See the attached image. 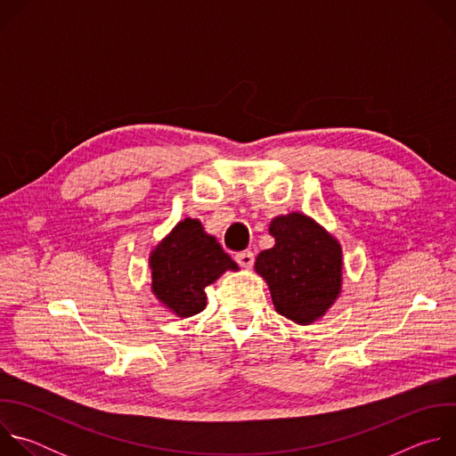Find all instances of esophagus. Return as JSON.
<instances>
[{
    "instance_id": "1",
    "label": "esophagus",
    "mask_w": 456,
    "mask_h": 456,
    "mask_svg": "<svg viewBox=\"0 0 456 456\" xmlns=\"http://www.w3.org/2000/svg\"><path fill=\"white\" fill-rule=\"evenodd\" d=\"M234 259H236L240 267H243V269H250V267L254 265V252H252V250L238 252V254L234 256Z\"/></svg>"
}]
</instances>
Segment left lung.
Returning <instances> with one entry per match:
<instances>
[{
    "label": "left lung",
    "instance_id": "left-lung-1",
    "mask_svg": "<svg viewBox=\"0 0 456 456\" xmlns=\"http://www.w3.org/2000/svg\"><path fill=\"white\" fill-rule=\"evenodd\" d=\"M269 232L276 245L257 254L254 269L269 283L276 310L308 324L327 312L341 292V245L299 213L274 218Z\"/></svg>",
    "mask_w": 456,
    "mask_h": 456
}]
</instances>
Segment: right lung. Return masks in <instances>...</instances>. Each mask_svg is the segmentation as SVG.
I'll use <instances>...</instances> for the list:
<instances>
[{
    "instance_id": "1",
    "label": "right lung",
    "mask_w": 456,
    "mask_h": 456,
    "mask_svg": "<svg viewBox=\"0 0 456 456\" xmlns=\"http://www.w3.org/2000/svg\"><path fill=\"white\" fill-rule=\"evenodd\" d=\"M151 289L180 317L206 308V287L238 265L199 220L185 218L151 252Z\"/></svg>"
}]
</instances>
